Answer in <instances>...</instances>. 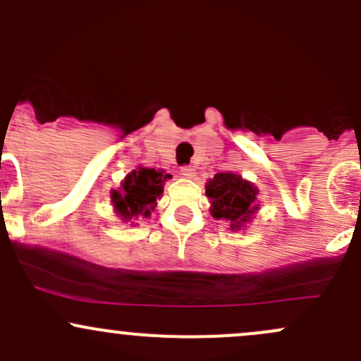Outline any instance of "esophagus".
<instances>
[{
	"instance_id": "34e87169",
	"label": "esophagus",
	"mask_w": 361,
	"mask_h": 361,
	"mask_svg": "<svg viewBox=\"0 0 361 361\" xmlns=\"http://www.w3.org/2000/svg\"><path fill=\"white\" fill-rule=\"evenodd\" d=\"M181 176H185V178H194V174H195V169L192 166H183L181 167Z\"/></svg>"
}]
</instances>
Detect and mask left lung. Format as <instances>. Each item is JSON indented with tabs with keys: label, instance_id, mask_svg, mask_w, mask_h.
<instances>
[{
	"label": "left lung",
	"instance_id": "obj_1",
	"mask_svg": "<svg viewBox=\"0 0 361 361\" xmlns=\"http://www.w3.org/2000/svg\"><path fill=\"white\" fill-rule=\"evenodd\" d=\"M257 187L234 173H218L206 183V195L211 201V214L216 220L231 224V231L245 227L258 211Z\"/></svg>",
	"mask_w": 361,
	"mask_h": 361
}]
</instances>
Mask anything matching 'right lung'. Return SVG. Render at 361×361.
Returning <instances> with one entry per match:
<instances>
[{"label": "right lung", "instance_id": "obj_1", "mask_svg": "<svg viewBox=\"0 0 361 361\" xmlns=\"http://www.w3.org/2000/svg\"><path fill=\"white\" fill-rule=\"evenodd\" d=\"M171 178L162 169H148L137 167L130 171L122 181L118 190H111V202L115 213L122 216L123 221L137 220L140 216L148 218L157 206L164 192V183Z\"/></svg>", "mask_w": 361, "mask_h": 361}]
</instances>
